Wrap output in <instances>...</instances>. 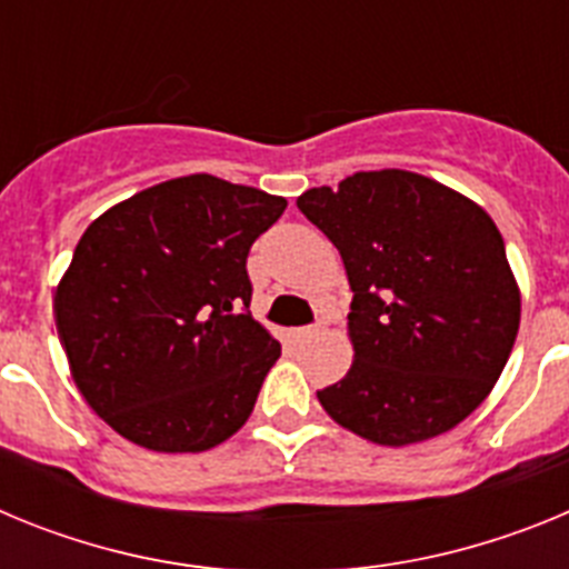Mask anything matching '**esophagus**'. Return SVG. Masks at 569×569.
Wrapping results in <instances>:
<instances>
[{"mask_svg":"<svg viewBox=\"0 0 569 569\" xmlns=\"http://www.w3.org/2000/svg\"><path fill=\"white\" fill-rule=\"evenodd\" d=\"M319 330H321V325H308V328H299V330H296V339H299V341H305V339H310V336H316V333H319Z\"/></svg>","mask_w":569,"mask_h":569,"instance_id":"1","label":"esophagus"}]
</instances>
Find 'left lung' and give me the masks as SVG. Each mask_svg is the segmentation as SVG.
Wrapping results in <instances>:
<instances>
[{"label":"left lung","instance_id":"8db88e82","mask_svg":"<svg viewBox=\"0 0 569 569\" xmlns=\"http://www.w3.org/2000/svg\"><path fill=\"white\" fill-rule=\"evenodd\" d=\"M296 204L339 248L353 288V367L316 393L330 419L387 447L467 419L519 333V288L496 222L410 170L347 176Z\"/></svg>","mask_w":569,"mask_h":569}]
</instances>
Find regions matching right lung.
Segmentation results:
<instances>
[{
  "label": "right lung",
  "mask_w": 569,
  "mask_h": 569,
  "mask_svg": "<svg viewBox=\"0 0 569 569\" xmlns=\"http://www.w3.org/2000/svg\"><path fill=\"white\" fill-rule=\"evenodd\" d=\"M288 202L210 173L90 224L53 313L73 381L116 433L202 453L239 430L281 345L250 316L248 253Z\"/></svg>",
  "instance_id": "add662e5"
}]
</instances>
